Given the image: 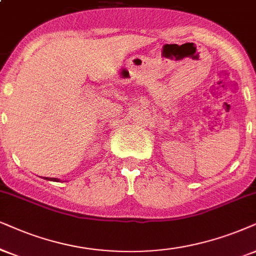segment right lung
Here are the masks:
<instances>
[{
    "mask_svg": "<svg viewBox=\"0 0 256 256\" xmlns=\"http://www.w3.org/2000/svg\"><path fill=\"white\" fill-rule=\"evenodd\" d=\"M46 180H50V178H47V177H46ZM56 180V182H58V180H58V178H53V180Z\"/></svg>",
    "mask_w": 256,
    "mask_h": 256,
    "instance_id": "obj_1",
    "label": "right lung"
}]
</instances>
